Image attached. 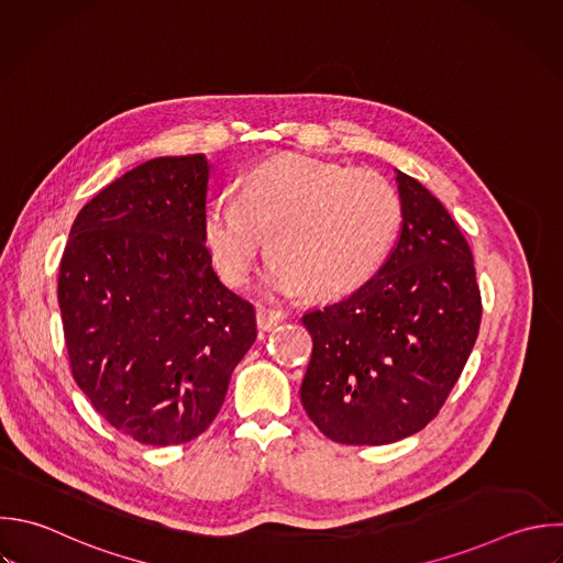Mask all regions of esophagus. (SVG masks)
<instances>
[{
	"mask_svg": "<svg viewBox=\"0 0 563 563\" xmlns=\"http://www.w3.org/2000/svg\"><path fill=\"white\" fill-rule=\"evenodd\" d=\"M282 321H284V312L282 310L268 308V306H260L257 308V328L260 330H273Z\"/></svg>",
	"mask_w": 563,
	"mask_h": 563,
	"instance_id": "esophagus-1",
	"label": "esophagus"
}]
</instances>
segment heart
Wrapping results in <instances>:
<instances>
[{"instance_id": "1", "label": "heart", "mask_w": 563, "mask_h": 563, "mask_svg": "<svg viewBox=\"0 0 563 563\" xmlns=\"http://www.w3.org/2000/svg\"><path fill=\"white\" fill-rule=\"evenodd\" d=\"M400 227L396 189L378 174L308 156L255 167L242 191L222 194L207 213L211 260L231 286L244 284L271 235L277 255L264 284L339 297L367 282Z\"/></svg>"}]
</instances>
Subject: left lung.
Returning a JSON list of instances; mask_svg holds the SVG:
<instances>
[{"label":"left lung","mask_w":563,"mask_h":563,"mask_svg":"<svg viewBox=\"0 0 563 563\" xmlns=\"http://www.w3.org/2000/svg\"><path fill=\"white\" fill-rule=\"evenodd\" d=\"M400 235L352 295L312 308L301 402L341 444H389L427 427L475 345L482 297L471 249L418 180L396 172Z\"/></svg>","instance_id":"1"}]
</instances>
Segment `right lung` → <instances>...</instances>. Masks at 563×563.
<instances>
[{
	"label": "right lung",
	"instance_id": "1",
	"mask_svg": "<svg viewBox=\"0 0 563 563\" xmlns=\"http://www.w3.org/2000/svg\"><path fill=\"white\" fill-rule=\"evenodd\" d=\"M209 161L163 156L77 216L59 264L70 369L92 407L143 444H180L216 420L255 343V308L207 249Z\"/></svg>",
	"mask_w": 563,
	"mask_h": 563
}]
</instances>
